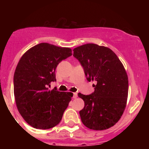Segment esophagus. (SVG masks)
Returning <instances> with one entry per match:
<instances>
[{
	"label": "esophagus",
	"instance_id": "34e87169",
	"mask_svg": "<svg viewBox=\"0 0 149 149\" xmlns=\"http://www.w3.org/2000/svg\"><path fill=\"white\" fill-rule=\"evenodd\" d=\"M77 97H78V94L77 93H76V92H75V93H73V98L74 99H76V98H77Z\"/></svg>",
	"mask_w": 149,
	"mask_h": 149
}]
</instances>
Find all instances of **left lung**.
Wrapping results in <instances>:
<instances>
[{"mask_svg": "<svg viewBox=\"0 0 149 149\" xmlns=\"http://www.w3.org/2000/svg\"><path fill=\"white\" fill-rule=\"evenodd\" d=\"M73 51L87 80L97 83L91 95H78L85 102L79 112L82 123L94 130L109 129L119 120L126 107L128 78L125 69L109 47L88 43Z\"/></svg>", "mask_w": 149, "mask_h": 149, "instance_id": "left-lung-1", "label": "left lung"}]
</instances>
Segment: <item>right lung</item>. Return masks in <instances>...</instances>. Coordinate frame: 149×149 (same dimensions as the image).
I'll return each instance as SVG.
<instances>
[{
	"instance_id": "1",
	"label": "right lung",
	"mask_w": 149,
	"mask_h": 149,
	"mask_svg": "<svg viewBox=\"0 0 149 149\" xmlns=\"http://www.w3.org/2000/svg\"><path fill=\"white\" fill-rule=\"evenodd\" d=\"M71 49L42 42L27 50L14 74L17 107L24 120L36 129L47 130L59 123L73 97L71 92L49 90L56 81L59 62L72 55Z\"/></svg>"
}]
</instances>
